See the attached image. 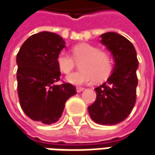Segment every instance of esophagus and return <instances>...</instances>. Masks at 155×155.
Instances as JSON below:
<instances>
[{
	"instance_id": "esophagus-1",
	"label": "esophagus",
	"mask_w": 155,
	"mask_h": 155,
	"mask_svg": "<svg viewBox=\"0 0 155 155\" xmlns=\"http://www.w3.org/2000/svg\"><path fill=\"white\" fill-rule=\"evenodd\" d=\"M85 88L84 87H76V91H77L78 93H80V92H81V91H83Z\"/></svg>"
}]
</instances>
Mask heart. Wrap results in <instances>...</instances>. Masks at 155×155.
Segmentation results:
<instances>
[{
  "label": "heart",
  "instance_id": "b5f03b06",
  "mask_svg": "<svg viewBox=\"0 0 155 155\" xmlns=\"http://www.w3.org/2000/svg\"><path fill=\"white\" fill-rule=\"evenodd\" d=\"M71 54L62 51L57 55L58 68L65 74H70L76 63H80V71L73 73L67 77V81L74 85H83L104 81L113 70V62L110 55L106 51L101 50L93 45L86 43L74 45Z\"/></svg>",
  "mask_w": 155,
  "mask_h": 155
}]
</instances>
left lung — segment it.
Wrapping results in <instances>:
<instances>
[{"label": "left lung", "instance_id": "left-lung-1", "mask_svg": "<svg viewBox=\"0 0 155 155\" xmlns=\"http://www.w3.org/2000/svg\"><path fill=\"white\" fill-rule=\"evenodd\" d=\"M101 37L116 63L107 81L95 88L96 101L87 109L96 123L113 125L123 122L135 105L139 61L134 46L124 37L115 32H107Z\"/></svg>", "mask_w": 155, "mask_h": 155}]
</instances>
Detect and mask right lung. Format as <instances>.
I'll return each mask as SVG.
<instances>
[{
	"instance_id": "add662e5",
	"label": "right lung",
	"mask_w": 155,
	"mask_h": 155,
	"mask_svg": "<svg viewBox=\"0 0 155 155\" xmlns=\"http://www.w3.org/2000/svg\"><path fill=\"white\" fill-rule=\"evenodd\" d=\"M65 41L55 33L34 34L23 44L16 56L17 93L23 112L34 121L56 123L69 97L76 94L72 84L60 80L57 55Z\"/></svg>"
}]
</instances>
